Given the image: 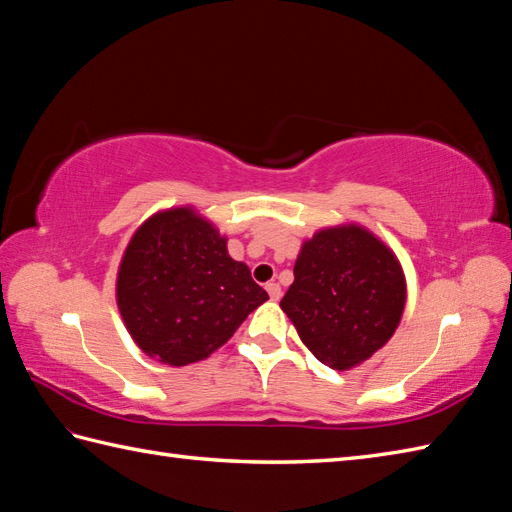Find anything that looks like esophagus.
Listing matches in <instances>:
<instances>
[{"label":"esophagus","mask_w":512,"mask_h":512,"mask_svg":"<svg viewBox=\"0 0 512 512\" xmlns=\"http://www.w3.org/2000/svg\"><path fill=\"white\" fill-rule=\"evenodd\" d=\"M266 290H268V295H270V299H273V301L281 299V286L275 284V281H270V284H266Z\"/></svg>","instance_id":"obj_1"}]
</instances>
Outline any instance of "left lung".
<instances>
[{"label": "left lung", "mask_w": 512, "mask_h": 512, "mask_svg": "<svg viewBox=\"0 0 512 512\" xmlns=\"http://www.w3.org/2000/svg\"><path fill=\"white\" fill-rule=\"evenodd\" d=\"M407 284L391 248L358 224L323 228L303 242L281 310L332 369L367 361L396 332Z\"/></svg>", "instance_id": "8db88e82"}]
</instances>
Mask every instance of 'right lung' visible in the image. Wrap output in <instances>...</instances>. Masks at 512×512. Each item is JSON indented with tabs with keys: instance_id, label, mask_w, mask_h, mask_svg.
Returning <instances> with one entry per match:
<instances>
[{
	"instance_id": "right-lung-1",
	"label": "right lung",
	"mask_w": 512,
	"mask_h": 512,
	"mask_svg": "<svg viewBox=\"0 0 512 512\" xmlns=\"http://www.w3.org/2000/svg\"><path fill=\"white\" fill-rule=\"evenodd\" d=\"M268 299L226 237L191 206L151 215L118 266L116 303L127 332L156 361L182 367L222 347Z\"/></svg>"
}]
</instances>
